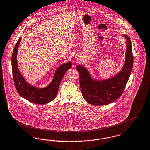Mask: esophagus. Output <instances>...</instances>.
<instances>
[{
	"instance_id": "esophagus-1",
	"label": "esophagus",
	"mask_w": 150,
	"mask_h": 150,
	"mask_svg": "<svg viewBox=\"0 0 150 150\" xmlns=\"http://www.w3.org/2000/svg\"><path fill=\"white\" fill-rule=\"evenodd\" d=\"M75 59H76V60H77V61H79V60H80V57L79 55H78L75 56Z\"/></svg>"
}]
</instances>
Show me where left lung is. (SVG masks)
<instances>
[{
	"label": "left lung",
	"instance_id": "8db88e82",
	"mask_svg": "<svg viewBox=\"0 0 150 150\" xmlns=\"http://www.w3.org/2000/svg\"><path fill=\"white\" fill-rule=\"evenodd\" d=\"M123 35L126 39L125 63L121 70L115 76L106 79H94L84 66H76L79 74L81 92L86 100L91 105H108L120 98L123 93L133 65L131 40L127 35Z\"/></svg>",
	"mask_w": 150,
	"mask_h": 150
}]
</instances>
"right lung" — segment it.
Wrapping results in <instances>:
<instances>
[{"label": "right lung", "instance_id": "right-lung-1", "mask_svg": "<svg viewBox=\"0 0 150 150\" xmlns=\"http://www.w3.org/2000/svg\"><path fill=\"white\" fill-rule=\"evenodd\" d=\"M21 37H20L15 45L12 55V70L14 83L18 94L28 101L36 104H45L56 97L60 83L65 72L72 66L69 62L59 66L55 71L52 81L44 88H38L29 84L23 76L18 69L17 54Z\"/></svg>", "mask_w": 150, "mask_h": 150}]
</instances>
